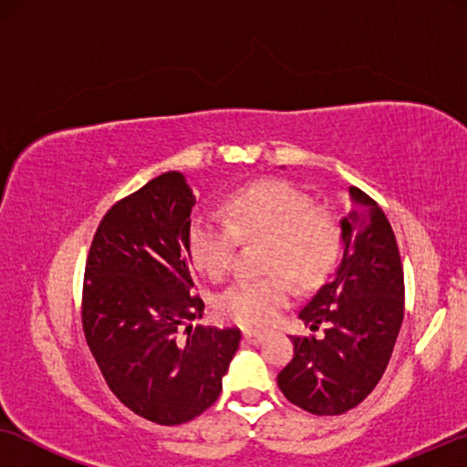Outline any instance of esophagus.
Returning a JSON list of instances; mask_svg holds the SVG:
<instances>
[{
	"instance_id": "obj_1",
	"label": "esophagus",
	"mask_w": 467,
	"mask_h": 467,
	"mask_svg": "<svg viewBox=\"0 0 467 467\" xmlns=\"http://www.w3.org/2000/svg\"><path fill=\"white\" fill-rule=\"evenodd\" d=\"M244 340L251 342V344H259L265 340V334L264 331H254V329H244Z\"/></svg>"
}]
</instances>
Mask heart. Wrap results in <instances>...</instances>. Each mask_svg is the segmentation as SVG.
<instances>
[{"label":"heart","instance_id":"b5f03b06","mask_svg":"<svg viewBox=\"0 0 467 467\" xmlns=\"http://www.w3.org/2000/svg\"><path fill=\"white\" fill-rule=\"evenodd\" d=\"M223 216L197 214L187 235L195 267L214 280L232 267L238 240L265 242L264 272L283 274L302 289L323 280L337 257L334 219L285 182L267 181L235 191ZM283 276L229 285L216 297V310L251 327L270 325L291 302V286Z\"/></svg>","mask_w":467,"mask_h":467}]
</instances>
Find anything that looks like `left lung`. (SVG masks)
<instances>
[{
    "mask_svg": "<svg viewBox=\"0 0 467 467\" xmlns=\"http://www.w3.org/2000/svg\"><path fill=\"white\" fill-rule=\"evenodd\" d=\"M342 259L299 318L323 337H291L293 359L278 374L285 398L306 412L342 414L385 374L404 321V270L385 213L350 187L337 221Z\"/></svg>",
    "mask_w": 467,
    "mask_h": 467,
    "instance_id": "8db88e82",
    "label": "left lung"
}]
</instances>
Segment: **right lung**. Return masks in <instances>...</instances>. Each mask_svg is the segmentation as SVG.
<instances>
[{
    "label": "right lung",
    "instance_id": "1",
    "mask_svg": "<svg viewBox=\"0 0 467 467\" xmlns=\"http://www.w3.org/2000/svg\"><path fill=\"white\" fill-rule=\"evenodd\" d=\"M195 203L178 171L152 178L108 210L85 270L88 348L110 391L159 425L187 423L214 404L242 337L193 327L203 315L187 242Z\"/></svg>",
    "mask_w": 467,
    "mask_h": 467
}]
</instances>
